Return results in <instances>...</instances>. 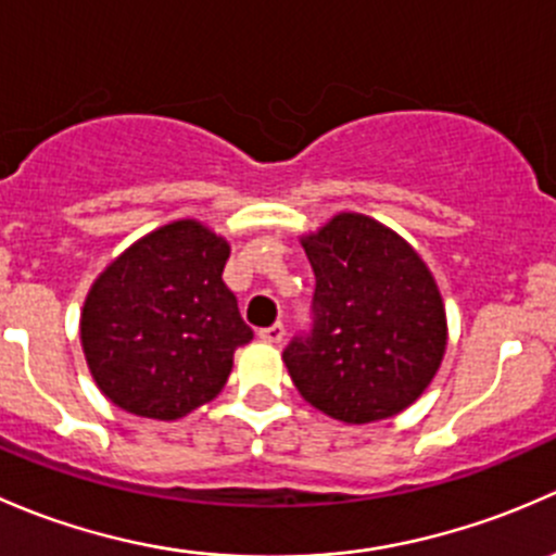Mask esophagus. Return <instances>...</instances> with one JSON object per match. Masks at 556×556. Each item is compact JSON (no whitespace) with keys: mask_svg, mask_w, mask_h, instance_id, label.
I'll use <instances>...</instances> for the list:
<instances>
[{"mask_svg":"<svg viewBox=\"0 0 556 556\" xmlns=\"http://www.w3.org/2000/svg\"><path fill=\"white\" fill-rule=\"evenodd\" d=\"M283 334H286V329H283V324H273V326H267V329H260V340L262 342H280L283 340Z\"/></svg>","mask_w":556,"mask_h":556,"instance_id":"1","label":"esophagus"}]
</instances>
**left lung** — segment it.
Returning a JSON list of instances; mask_svg holds the SVG:
<instances>
[{"mask_svg": "<svg viewBox=\"0 0 556 556\" xmlns=\"http://www.w3.org/2000/svg\"><path fill=\"white\" fill-rule=\"evenodd\" d=\"M302 249L316 273V320L283 351L296 391L348 426L404 412L447 351V313L428 265L399 232L353 211L302 236Z\"/></svg>", "mask_w": 556, "mask_h": 556, "instance_id": "1", "label": "left lung"}]
</instances>
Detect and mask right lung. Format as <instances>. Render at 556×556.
<instances>
[{"mask_svg": "<svg viewBox=\"0 0 556 556\" xmlns=\"http://www.w3.org/2000/svg\"><path fill=\"white\" fill-rule=\"evenodd\" d=\"M230 243L198 219L147 232L85 296L79 340L96 386L150 420H179L219 396L232 353L254 337L222 280Z\"/></svg>", "mask_w": 556, "mask_h": 556, "instance_id": "1", "label": "right lung"}]
</instances>
